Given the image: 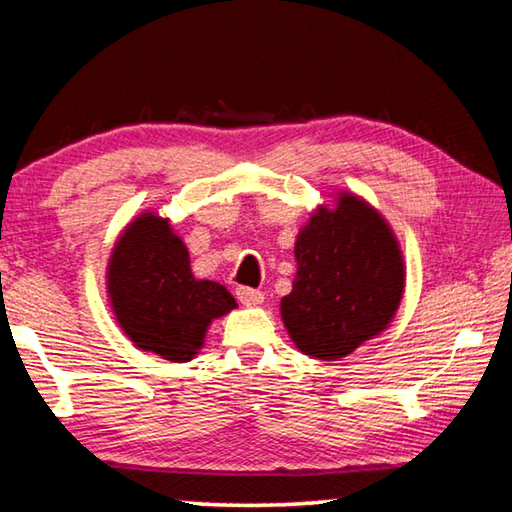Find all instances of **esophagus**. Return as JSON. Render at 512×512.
Segmentation results:
<instances>
[{"instance_id": "obj_1", "label": "esophagus", "mask_w": 512, "mask_h": 512, "mask_svg": "<svg viewBox=\"0 0 512 512\" xmlns=\"http://www.w3.org/2000/svg\"><path fill=\"white\" fill-rule=\"evenodd\" d=\"M237 300L246 307H257V305H262V302H264V293L257 291V289H250V287H239L237 289Z\"/></svg>"}]
</instances>
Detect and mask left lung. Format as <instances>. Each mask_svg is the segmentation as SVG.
I'll return each mask as SVG.
<instances>
[{
  "instance_id": "obj_1",
  "label": "left lung",
  "mask_w": 512,
  "mask_h": 512,
  "mask_svg": "<svg viewBox=\"0 0 512 512\" xmlns=\"http://www.w3.org/2000/svg\"><path fill=\"white\" fill-rule=\"evenodd\" d=\"M298 273L280 302L300 352L336 361L391 323L404 293V259L375 207L343 192L320 205L296 239Z\"/></svg>"
}]
</instances>
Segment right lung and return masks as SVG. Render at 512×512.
I'll use <instances>...</instances> for the list:
<instances>
[{"label":"right lung","mask_w":512,"mask_h":512,"mask_svg":"<svg viewBox=\"0 0 512 512\" xmlns=\"http://www.w3.org/2000/svg\"><path fill=\"white\" fill-rule=\"evenodd\" d=\"M108 296L135 348L173 363L192 359L212 320L237 307L223 284L196 280L183 239L151 212L128 223L112 248Z\"/></svg>","instance_id":"obj_1"}]
</instances>
